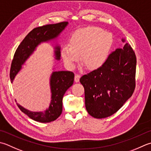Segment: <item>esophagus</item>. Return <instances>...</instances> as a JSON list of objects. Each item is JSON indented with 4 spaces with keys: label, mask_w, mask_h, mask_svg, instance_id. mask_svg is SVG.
<instances>
[{
    "label": "esophagus",
    "mask_w": 151,
    "mask_h": 151,
    "mask_svg": "<svg viewBox=\"0 0 151 151\" xmlns=\"http://www.w3.org/2000/svg\"><path fill=\"white\" fill-rule=\"evenodd\" d=\"M80 78H81V75H78V74H76V75H75V81L76 82H78Z\"/></svg>",
    "instance_id": "34e87169"
}]
</instances>
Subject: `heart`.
I'll use <instances>...</instances> for the list:
<instances>
[{"label": "heart", "mask_w": 151, "mask_h": 151, "mask_svg": "<svg viewBox=\"0 0 151 151\" xmlns=\"http://www.w3.org/2000/svg\"><path fill=\"white\" fill-rule=\"evenodd\" d=\"M111 33L95 27L76 30L70 36L69 46H64L61 55L69 69H74L81 60L88 69L97 70L105 63L113 46Z\"/></svg>", "instance_id": "b5f03b06"}]
</instances>
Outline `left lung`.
<instances>
[{
	"label": "left lung",
	"instance_id": "1",
	"mask_svg": "<svg viewBox=\"0 0 151 151\" xmlns=\"http://www.w3.org/2000/svg\"><path fill=\"white\" fill-rule=\"evenodd\" d=\"M136 63L134 51L126 43L112 52L101 68L82 76L80 82L84 88L88 114L103 119L122 107L135 90Z\"/></svg>",
	"mask_w": 151,
	"mask_h": 151
}]
</instances>
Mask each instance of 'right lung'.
Instances as JSON below:
<instances>
[{
	"label": "right lung",
	"instance_id": "add662e5",
	"mask_svg": "<svg viewBox=\"0 0 151 151\" xmlns=\"http://www.w3.org/2000/svg\"><path fill=\"white\" fill-rule=\"evenodd\" d=\"M67 22L55 24H49L35 28L25 37L17 48L12 62L10 77L11 82L24 65L27 60L33 54L37 47L42 42H48L55 40L68 25ZM54 55L56 60H60V46L54 47ZM75 75L70 71H54L50 78L51 90V101L49 107L45 111L33 112L26 109L17 103L19 109L30 119L37 122L47 123L54 121L60 116L63 109V97L65 93L74 82Z\"/></svg>",
	"mask_w": 151,
	"mask_h": 151
}]
</instances>
